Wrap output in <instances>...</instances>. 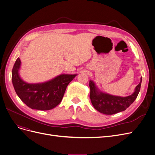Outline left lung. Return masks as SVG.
Here are the masks:
<instances>
[{"label":"left lung","instance_id":"8db88e82","mask_svg":"<svg viewBox=\"0 0 155 155\" xmlns=\"http://www.w3.org/2000/svg\"><path fill=\"white\" fill-rule=\"evenodd\" d=\"M141 82L142 78H140V82L136 86L135 91L130 96L120 97L100 91L95 84L92 80H90V99L91 103L94 108L105 115H113L123 111L129 107L137 98L140 91Z\"/></svg>","mask_w":155,"mask_h":155}]
</instances>
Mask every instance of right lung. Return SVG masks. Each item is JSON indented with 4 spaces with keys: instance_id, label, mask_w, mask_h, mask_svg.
Here are the masks:
<instances>
[{
    "instance_id": "obj_1",
    "label": "right lung",
    "mask_w": 155,
    "mask_h": 155,
    "mask_svg": "<svg viewBox=\"0 0 155 155\" xmlns=\"http://www.w3.org/2000/svg\"><path fill=\"white\" fill-rule=\"evenodd\" d=\"M21 61L18 58L12 70V82L18 97L31 109L49 110L57 106L68 85L77 75L62 74L49 81L39 84L24 82L19 75Z\"/></svg>"
}]
</instances>
